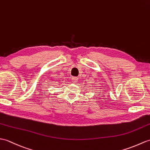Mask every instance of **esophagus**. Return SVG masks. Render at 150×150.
<instances>
[{"label": "esophagus", "mask_w": 150, "mask_h": 150, "mask_svg": "<svg viewBox=\"0 0 150 150\" xmlns=\"http://www.w3.org/2000/svg\"><path fill=\"white\" fill-rule=\"evenodd\" d=\"M79 79L77 78V77H73L72 79H71V80H72V82H73V83H76V82H77L79 80H78Z\"/></svg>", "instance_id": "obj_1"}]
</instances>
